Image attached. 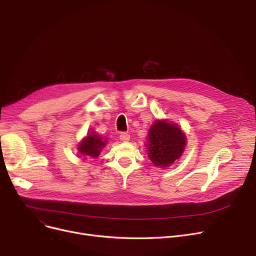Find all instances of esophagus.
<instances>
[{
	"instance_id": "34e87169",
	"label": "esophagus",
	"mask_w": 256,
	"mask_h": 256,
	"mask_svg": "<svg viewBox=\"0 0 256 256\" xmlns=\"http://www.w3.org/2000/svg\"><path fill=\"white\" fill-rule=\"evenodd\" d=\"M119 138H120V140L122 141V142H128V141H130V135L128 132H121V134H120V136H119Z\"/></svg>"
}]
</instances>
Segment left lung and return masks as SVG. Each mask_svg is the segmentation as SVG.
<instances>
[{"instance_id": "left-lung-1", "label": "left lung", "mask_w": 256, "mask_h": 256, "mask_svg": "<svg viewBox=\"0 0 256 256\" xmlns=\"http://www.w3.org/2000/svg\"><path fill=\"white\" fill-rule=\"evenodd\" d=\"M186 136L184 130L167 119H156L148 130L145 143L147 156L156 167L167 168L184 152Z\"/></svg>"}]
</instances>
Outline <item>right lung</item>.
Here are the masks:
<instances>
[{"mask_svg":"<svg viewBox=\"0 0 256 256\" xmlns=\"http://www.w3.org/2000/svg\"><path fill=\"white\" fill-rule=\"evenodd\" d=\"M106 143V138L100 137L98 134H96V132L90 130L87 132V136L80 141L76 150L78 154L84 158V160L87 158H96L100 154Z\"/></svg>","mask_w":256,"mask_h":256,"instance_id":"obj_1","label":"right lung"}]
</instances>
